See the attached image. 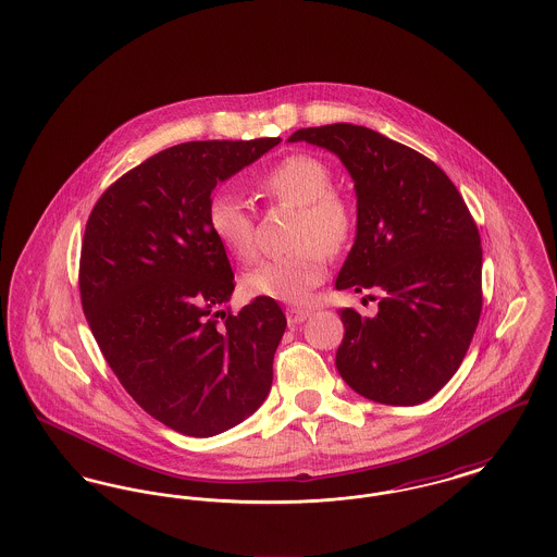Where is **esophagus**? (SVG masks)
Instances as JSON below:
<instances>
[{
  "label": "esophagus",
  "instance_id": "1",
  "mask_svg": "<svg viewBox=\"0 0 557 557\" xmlns=\"http://www.w3.org/2000/svg\"><path fill=\"white\" fill-rule=\"evenodd\" d=\"M309 315H311V311H307V309H294V307L286 309V318H288L290 325L302 323L305 319H309Z\"/></svg>",
  "mask_w": 557,
  "mask_h": 557
}]
</instances>
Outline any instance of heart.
I'll use <instances>...</instances> for the list:
<instances>
[{
  "label": "heart",
  "mask_w": 557,
  "mask_h": 557,
  "mask_svg": "<svg viewBox=\"0 0 557 557\" xmlns=\"http://www.w3.org/2000/svg\"><path fill=\"white\" fill-rule=\"evenodd\" d=\"M332 169L313 154H290L275 162L257 182L273 200L298 207L290 252L263 259L242 277L250 296H265L288 305H307L327 275V253L341 252L355 234L352 202L334 189ZM212 238L238 261L255 257V221L238 194L214 191L207 207Z\"/></svg>",
  "instance_id": "1"
}]
</instances>
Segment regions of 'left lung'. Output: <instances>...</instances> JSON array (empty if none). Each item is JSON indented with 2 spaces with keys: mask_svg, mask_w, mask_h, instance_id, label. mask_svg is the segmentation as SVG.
I'll use <instances>...</instances> for the list:
<instances>
[{
  "mask_svg": "<svg viewBox=\"0 0 557 557\" xmlns=\"http://www.w3.org/2000/svg\"><path fill=\"white\" fill-rule=\"evenodd\" d=\"M343 160L355 182L357 234L338 290L382 292L377 313L343 309L336 368L384 405H418L459 370L482 311L476 223L443 169L368 127L336 123L292 133Z\"/></svg>",
  "mask_w": 557,
  "mask_h": 557,
  "instance_id": "obj_1",
  "label": "left lung"
}]
</instances>
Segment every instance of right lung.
I'll use <instances>...</instances> for the list:
<instances>
[{
    "instance_id": "obj_1",
    "label": "right lung",
    "mask_w": 557,
    "mask_h": 557,
    "mask_svg": "<svg viewBox=\"0 0 557 557\" xmlns=\"http://www.w3.org/2000/svg\"><path fill=\"white\" fill-rule=\"evenodd\" d=\"M280 141L166 148L108 187L85 227L79 290L91 334L133 400L187 436L238 425L271 391L286 315L257 296L225 318L234 271L207 207L216 184Z\"/></svg>"
}]
</instances>
